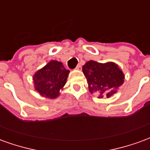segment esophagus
<instances>
[{
    "label": "esophagus",
    "mask_w": 150,
    "mask_h": 150,
    "mask_svg": "<svg viewBox=\"0 0 150 150\" xmlns=\"http://www.w3.org/2000/svg\"><path fill=\"white\" fill-rule=\"evenodd\" d=\"M75 69H77V70H82V66L80 65V64H79V65L76 67V68Z\"/></svg>",
    "instance_id": "1"
}]
</instances>
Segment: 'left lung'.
Returning <instances> with one entry per match:
<instances>
[{"label": "left lung", "instance_id": "8db88e82", "mask_svg": "<svg viewBox=\"0 0 150 150\" xmlns=\"http://www.w3.org/2000/svg\"><path fill=\"white\" fill-rule=\"evenodd\" d=\"M89 91L99 98L110 97L124 83L125 75L118 66L113 62L100 63L88 61L83 66Z\"/></svg>", "mask_w": 150, "mask_h": 150}]
</instances>
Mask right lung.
I'll list each match as a JSON object with an SVG mask.
<instances>
[{
    "label": "right lung",
    "instance_id": "right-lung-1",
    "mask_svg": "<svg viewBox=\"0 0 150 150\" xmlns=\"http://www.w3.org/2000/svg\"><path fill=\"white\" fill-rule=\"evenodd\" d=\"M69 71L62 62L52 60L34 76L35 90L42 96L54 99L67 82Z\"/></svg>",
    "mask_w": 150,
    "mask_h": 150
}]
</instances>
